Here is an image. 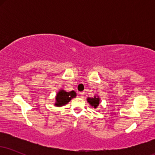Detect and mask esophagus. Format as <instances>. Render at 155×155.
Segmentation results:
<instances>
[{
	"instance_id": "obj_1",
	"label": "esophagus",
	"mask_w": 155,
	"mask_h": 155,
	"mask_svg": "<svg viewBox=\"0 0 155 155\" xmlns=\"http://www.w3.org/2000/svg\"><path fill=\"white\" fill-rule=\"evenodd\" d=\"M79 94H80V97H82V98L84 97V92H81Z\"/></svg>"
}]
</instances>
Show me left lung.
Listing matches in <instances>:
<instances>
[{"label": "left lung", "instance_id": "obj_1", "mask_svg": "<svg viewBox=\"0 0 155 155\" xmlns=\"http://www.w3.org/2000/svg\"><path fill=\"white\" fill-rule=\"evenodd\" d=\"M87 102L89 103V104H90V106H92L94 108H97V106L100 104L101 99L98 95H95L92 97H87Z\"/></svg>", "mask_w": 155, "mask_h": 155}]
</instances>
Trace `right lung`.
Returning a JSON list of instances; mask_svg holds the SVG:
<instances>
[{"label": "right lung", "instance_id": "right-lung-1", "mask_svg": "<svg viewBox=\"0 0 155 155\" xmlns=\"http://www.w3.org/2000/svg\"><path fill=\"white\" fill-rule=\"evenodd\" d=\"M76 93L75 91H72L68 92L64 90L63 89H60L59 91L57 93L56 97H55V103L54 106L58 107H61V106H65V104H68L72 98L76 97Z\"/></svg>", "mask_w": 155, "mask_h": 155}]
</instances>
